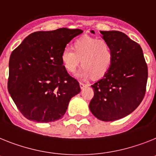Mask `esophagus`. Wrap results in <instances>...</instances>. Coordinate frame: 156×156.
Masks as SVG:
<instances>
[{
  "mask_svg": "<svg viewBox=\"0 0 156 156\" xmlns=\"http://www.w3.org/2000/svg\"><path fill=\"white\" fill-rule=\"evenodd\" d=\"M80 88H81V89H84V88H86V87H87V86H89V85H88V84H86V83H83V82H80Z\"/></svg>",
  "mask_w": 156,
  "mask_h": 156,
  "instance_id": "obj_1",
  "label": "esophagus"
}]
</instances>
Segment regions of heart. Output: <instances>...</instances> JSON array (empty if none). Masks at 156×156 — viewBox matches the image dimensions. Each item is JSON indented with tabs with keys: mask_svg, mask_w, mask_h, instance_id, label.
Returning <instances> with one entry per match:
<instances>
[{
	"mask_svg": "<svg viewBox=\"0 0 156 156\" xmlns=\"http://www.w3.org/2000/svg\"><path fill=\"white\" fill-rule=\"evenodd\" d=\"M113 59V50L107 41L89 36L75 40L72 44V49L65 48L60 54L62 64L69 73L75 72L81 62L82 68L78 76L83 78L104 76L110 70Z\"/></svg>",
	"mask_w": 156,
	"mask_h": 156,
	"instance_id": "obj_1",
	"label": "heart"
}]
</instances>
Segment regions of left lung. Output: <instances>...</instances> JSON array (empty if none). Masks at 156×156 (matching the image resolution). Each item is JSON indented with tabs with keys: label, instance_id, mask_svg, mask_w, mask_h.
<instances>
[{
	"label": "left lung",
	"instance_id": "8db88e82",
	"mask_svg": "<svg viewBox=\"0 0 156 156\" xmlns=\"http://www.w3.org/2000/svg\"><path fill=\"white\" fill-rule=\"evenodd\" d=\"M100 32L112 46L114 59L104 78L92 86L94 96L89 109L100 120L115 121L132 113L143 101L147 66L140 44L126 34L116 30Z\"/></svg>",
	"mask_w": 156,
	"mask_h": 156
}]
</instances>
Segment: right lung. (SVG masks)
I'll return each mask as SVG.
<instances>
[{"label":"right lung","instance_id":"add662e5","mask_svg":"<svg viewBox=\"0 0 156 156\" xmlns=\"http://www.w3.org/2000/svg\"><path fill=\"white\" fill-rule=\"evenodd\" d=\"M79 29L59 28L30 34L12 51L8 89L22 115L37 122L63 118L70 99L81 91L69 75L60 54Z\"/></svg>","mask_w":156,"mask_h":156}]
</instances>
